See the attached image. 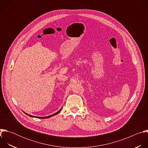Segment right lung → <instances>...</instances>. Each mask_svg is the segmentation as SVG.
I'll return each mask as SVG.
<instances>
[{"label":"right lung","instance_id":"add662e5","mask_svg":"<svg viewBox=\"0 0 148 148\" xmlns=\"http://www.w3.org/2000/svg\"><path fill=\"white\" fill-rule=\"evenodd\" d=\"M62 110V108L58 111V112H56V113H54V114H52V115H49V116H43V117H40V116H32V115H29V114H26V113H25L26 115H29V116H31V117H34V118H40V119H46V118H50V117H51V116H54V115H57V114H58L60 111H61V110Z\"/></svg>","mask_w":148,"mask_h":148}]
</instances>
